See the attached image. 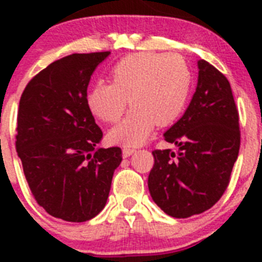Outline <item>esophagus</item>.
<instances>
[{"instance_id": "esophagus-1", "label": "esophagus", "mask_w": 262, "mask_h": 262, "mask_svg": "<svg viewBox=\"0 0 262 262\" xmlns=\"http://www.w3.org/2000/svg\"><path fill=\"white\" fill-rule=\"evenodd\" d=\"M122 151H123V157H128V156H131L134 152H135V149H134V148H129V147H123V149H122Z\"/></svg>"}]
</instances>
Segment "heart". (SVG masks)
<instances>
[{"mask_svg": "<svg viewBox=\"0 0 262 262\" xmlns=\"http://www.w3.org/2000/svg\"><path fill=\"white\" fill-rule=\"evenodd\" d=\"M113 82L98 81L88 94L90 111L115 123L128 103L133 110L111 129L117 143L139 145L157 126L172 124L182 114L193 85L186 60L177 53L138 52L120 59L111 69Z\"/></svg>", "mask_w": 262, "mask_h": 262, "instance_id": "obj_1", "label": "heart"}]
</instances>
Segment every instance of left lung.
I'll return each mask as SVG.
<instances>
[{"label":"left lung","instance_id":"8db88e82","mask_svg":"<svg viewBox=\"0 0 262 262\" xmlns=\"http://www.w3.org/2000/svg\"><path fill=\"white\" fill-rule=\"evenodd\" d=\"M198 68L190 105L164 134L178 152L155 149L148 176L152 200L173 217L201 214L221 200L240 149L239 111L230 82L206 60Z\"/></svg>","mask_w":262,"mask_h":262}]
</instances>
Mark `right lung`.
Segmentation results:
<instances>
[{"label":"right lung","mask_w":262,"mask_h":262,"mask_svg":"<svg viewBox=\"0 0 262 262\" xmlns=\"http://www.w3.org/2000/svg\"><path fill=\"white\" fill-rule=\"evenodd\" d=\"M108 51L73 53L30 80L17 117L15 148L39 206L55 217L81 223L101 212L119 147L97 148L102 131L88 105V85Z\"/></svg>","instance_id":"add662e5"}]
</instances>
